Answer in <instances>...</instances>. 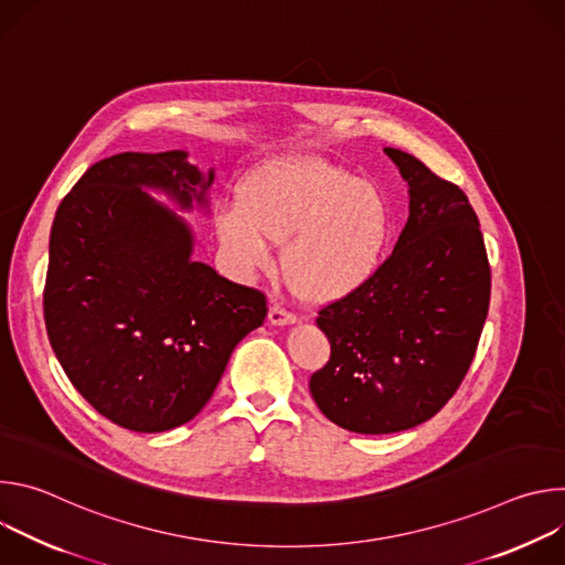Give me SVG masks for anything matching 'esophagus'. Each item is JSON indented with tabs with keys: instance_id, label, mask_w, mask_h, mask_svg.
<instances>
[{
	"instance_id": "34e87169",
	"label": "esophagus",
	"mask_w": 565,
	"mask_h": 565,
	"mask_svg": "<svg viewBox=\"0 0 565 565\" xmlns=\"http://www.w3.org/2000/svg\"><path fill=\"white\" fill-rule=\"evenodd\" d=\"M268 321L273 327H288V324H295L297 317L292 312H288L286 308H281V306H273L270 312H268Z\"/></svg>"
}]
</instances>
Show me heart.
I'll list each match as a JSON object with an SVG mask.
<instances>
[{"label":"heart","mask_w":565,"mask_h":565,"mask_svg":"<svg viewBox=\"0 0 565 565\" xmlns=\"http://www.w3.org/2000/svg\"><path fill=\"white\" fill-rule=\"evenodd\" d=\"M227 259L241 273L270 266L284 244L290 288L310 303L340 301L380 268L393 214L384 190L319 156L270 158L236 185V205L214 216Z\"/></svg>","instance_id":"1"}]
</instances>
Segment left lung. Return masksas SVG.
<instances>
[{"mask_svg":"<svg viewBox=\"0 0 565 565\" xmlns=\"http://www.w3.org/2000/svg\"><path fill=\"white\" fill-rule=\"evenodd\" d=\"M384 153L409 185V218L377 273L319 310L331 360L308 384L319 412L355 434L405 431L447 405L473 360L492 288L465 192L407 151Z\"/></svg>","mask_w":565,"mask_h":565,"instance_id":"8db88e82","label":"left lung"}]
</instances>
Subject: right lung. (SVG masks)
<instances>
[{
  "instance_id": "add662e5",
  "label": "right lung",
  "mask_w": 565,
  "mask_h": 565,
  "mask_svg": "<svg viewBox=\"0 0 565 565\" xmlns=\"http://www.w3.org/2000/svg\"><path fill=\"white\" fill-rule=\"evenodd\" d=\"M214 170L188 151H125L62 199L49 241L44 321L71 384L111 423L158 434L190 423L234 347L259 329L266 297L194 262L179 210H207Z\"/></svg>"
}]
</instances>
